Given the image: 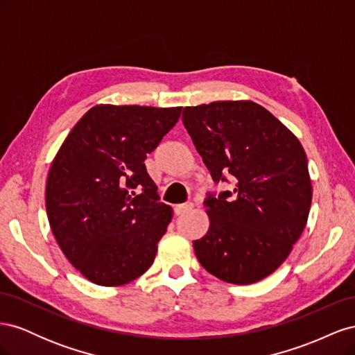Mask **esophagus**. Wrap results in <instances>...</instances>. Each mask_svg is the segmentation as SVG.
<instances>
[{
  "mask_svg": "<svg viewBox=\"0 0 355 355\" xmlns=\"http://www.w3.org/2000/svg\"><path fill=\"white\" fill-rule=\"evenodd\" d=\"M192 207H194V202H191V201L176 204V206H175V213L176 214H184V213L189 211Z\"/></svg>",
  "mask_w": 355,
  "mask_h": 355,
  "instance_id": "1",
  "label": "esophagus"
}]
</instances>
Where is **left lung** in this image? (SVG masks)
<instances>
[{
  "label": "left lung",
  "mask_w": 355,
  "mask_h": 355,
  "mask_svg": "<svg viewBox=\"0 0 355 355\" xmlns=\"http://www.w3.org/2000/svg\"><path fill=\"white\" fill-rule=\"evenodd\" d=\"M182 121L214 184L210 228L197 259L220 280L252 284L280 266L302 234L313 200L308 159L295 135L250 101L187 106Z\"/></svg>",
  "instance_id": "left-lung-1"
}]
</instances>
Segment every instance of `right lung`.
I'll use <instances>...</instances> for the list:
<instances>
[{
    "mask_svg": "<svg viewBox=\"0 0 355 355\" xmlns=\"http://www.w3.org/2000/svg\"><path fill=\"white\" fill-rule=\"evenodd\" d=\"M182 108L96 105L53 159L46 207L68 261L99 286H120L153 265L173 216L159 201L145 159Z\"/></svg>",
    "mask_w": 355,
    "mask_h": 355,
    "instance_id": "right-lung-1",
    "label": "right lung"
}]
</instances>
